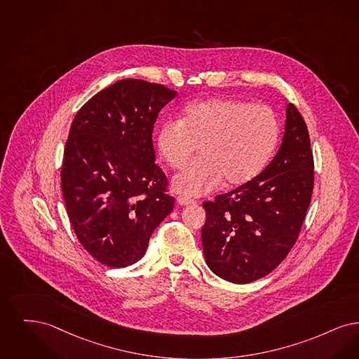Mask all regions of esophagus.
Here are the masks:
<instances>
[{"label": "esophagus", "instance_id": "obj_1", "mask_svg": "<svg viewBox=\"0 0 359 359\" xmlns=\"http://www.w3.org/2000/svg\"><path fill=\"white\" fill-rule=\"evenodd\" d=\"M177 203L182 206H187V205H191V203H196V201L193 198H189L187 196H178L177 198Z\"/></svg>", "mask_w": 359, "mask_h": 359}]
</instances>
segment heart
I'll list each match as a JSON object with an SVG mask.
<instances>
[{
  "label": "heart",
  "instance_id": "b5f03b06",
  "mask_svg": "<svg viewBox=\"0 0 359 359\" xmlns=\"http://www.w3.org/2000/svg\"><path fill=\"white\" fill-rule=\"evenodd\" d=\"M279 140L273 109L231 97H212L189 104L180 121L161 126L156 146L172 169H184L201 149L203 158L172 178V187L200 197L256 178Z\"/></svg>",
  "mask_w": 359,
  "mask_h": 359
}]
</instances>
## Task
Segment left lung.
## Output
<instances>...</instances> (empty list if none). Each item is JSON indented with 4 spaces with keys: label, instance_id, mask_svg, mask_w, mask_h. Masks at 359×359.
Returning <instances> with one entry per match:
<instances>
[{
    "label": "left lung",
    "instance_id": "obj_1",
    "mask_svg": "<svg viewBox=\"0 0 359 359\" xmlns=\"http://www.w3.org/2000/svg\"><path fill=\"white\" fill-rule=\"evenodd\" d=\"M313 158L303 116L291 103L279 151L250 182L203 203L208 266L224 280L264 278L297 243L311 201Z\"/></svg>",
    "mask_w": 359,
    "mask_h": 359
}]
</instances>
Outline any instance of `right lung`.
I'll return each mask as SVG.
<instances>
[{
  "instance_id": "1",
  "label": "right lung",
  "mask_w": 359,
  "mask_h": 359,
  "mask_svg": "<svg viewBox=\"0 0 359 359\" xmlns=\"http://www.w3.org/2000/svg\"><path fill=\"white\" fill-rule=\"evenodd\" d=\"M177 93L123 79L79 109L65 143L62 190L80 244L111 268L134 264L174 206L156 163L153 130Z\"/></svg>"
}]
</instances>
